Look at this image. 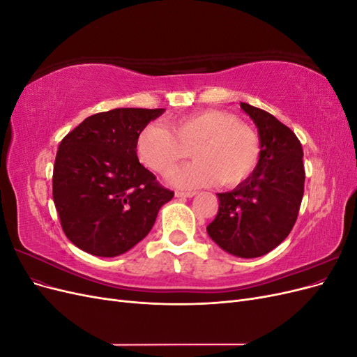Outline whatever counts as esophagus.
<instances>
[{"instance_id": "obj_1", "label": "esophagus", "mask_w": 357, "mask_h": 357, "mask_svg": "<svg viewBox=\"0 0 357 357\" xmlns=\"http://www.w3.org/2000/svg\"><path fill=\"white\" fill-rule=\"evenodd\" d=\"M195 195H197V192H193V190H190V192H176L177 198H192Z\"/></svg>"}]
</instances>
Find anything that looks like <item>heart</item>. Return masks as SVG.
I'll return each instance as SVG.
<instances>
[{
	"label": "heart",
	"mask_w": 357,
	"mask_h": 357,
	"mask_svg": "<svg viewBox=\"0 0 357 357\" xmlns=\"http://www.w3.org/2000/svg\"><path fill=\"white\" fill-rule=\"evenodd\" d=\"M168 128L150 123L137 138V155L160 176H168L192 153L195 162L171 176L181 189H197L220 181L236 186L252 174L261 158L255 129L234 114L205 110L176 119Z\"/></svg>",
	"instance_id": "1"
}]
</instances>
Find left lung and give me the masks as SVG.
<instances>
[{"label":"left lung","mask_w":357,"mask_h":357,"mask_svg":"<svg viewBox=\"0 0 357 357\" xmlns=\"http://www.w3.org/2000/svg\"><path fill=\"white\" fill-rule=\"evenodd\" d=\"M261 139L257 167L234 190L218 193L219 211L210 238L238 257H259L283 243L296 222L304 195V152L298 137L273 114L240 102Z\"/></svg>","instance_id":"1"}]
</instances>
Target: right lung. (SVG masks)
<instances>
[{
    "label": "right lung",
    "mask_w": 357,
    "mask_h": 357,
    "mask_svg": "<svg viewBox=\"0 0 357 357\" xmlns=\"http://www.w3.org/2000/svg\"><path fill=\"white\" fill-rule=\"evenodd\" d=\"M164 112L96 113L63 137L53 167V202L62 231L80 250L101 257L128 252L174 197L137 158L138 134Z\"/></svg>",
    "instance_id": "add662e5"
}]
</instances>
